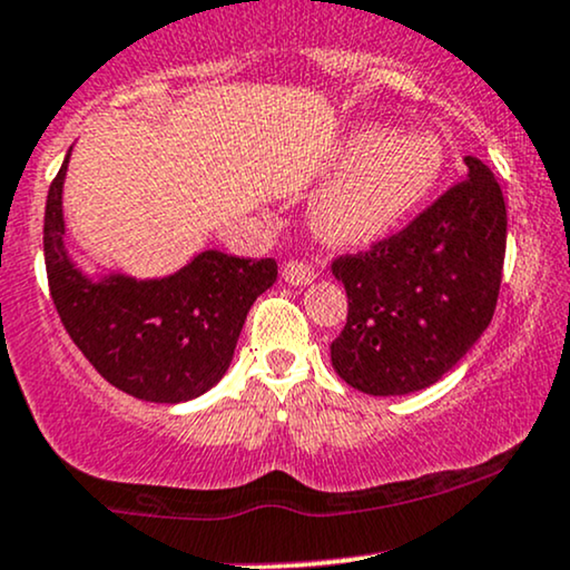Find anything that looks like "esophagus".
Wrapping results in <instances>:
<instances>
[{
    "label": "esophagus",
    "instance_id": "1",
    "mask_svg": "<svg viewBox=\"0 0 570 570\" xmlns=\"http://www.w3.org/2000/svg\"><path fill=\"white\" fill-rule=\"evenodd\" d=\"M313 278H315L313 267L305 265V263H299V259H292V263L284 265V281H286V284L305 286V284H311Z\"/></svg>",
    "mask_w": 570,
    "mask_h": 570
}]
</instances>
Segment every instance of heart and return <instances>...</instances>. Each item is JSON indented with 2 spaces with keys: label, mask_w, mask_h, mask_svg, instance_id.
<instances>
[{
  "label": "heart",
  "mask_w": 570,
  "mask_h": 570,
  "mask_svg": "<svg viewBox=\"0 0 570 570\" xmlns=\"http://www.w3.org/2000/svg\"><path fill=\"white\" fill-rule=\"evenodd\" d=\"M345 173L315 196L311 223L328 244H366L387 236L428 202L445 167L435 135L395 137L363 127L342 150Z\"/></svg>",
  "instance_id": "heart-1"
}]
</instances>
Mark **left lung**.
I'll return each instance as SVG.
<instances>
[{
    "mask_svg": "<svg viewBox=\"0 0 570 570\" xmlns=\"http://www.w3.org/2000/svg\"><path fill=\"white\" fill-rule=\"evenodd\" d=\"M468 180L368 252L337 257L347 324L332 366L368 395H409L435 385L481 340L497 311L507 207L497 177L468 156Z\"/></svg>",
    "mask_w": 570,
    "mask_h": 570,
    "instance_id": "left-lung-1",
    "label": "left lung"
}]
</instances>
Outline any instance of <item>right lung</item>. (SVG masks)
Masks as SVG:
<instances>
[{
  "mask_svg": "<svg viewBox=\"0 0 570 570\" xmlns=\"http://www.w3.org/2000/svg\"><path fill=\"white\" fill-rule=\"evenodd\" d=\"M68 156L45 207L47 281L68 337L121 393L150 403L204 395L228 372L246 313L278 276L276 259L207 249L164 278H89L63 242Z\"/></svg>",
  "mask_w": 570,
  "mask_h": 570,
  "instance_id": "add662e5",
  "label": "right lung"
}]
</instances>
